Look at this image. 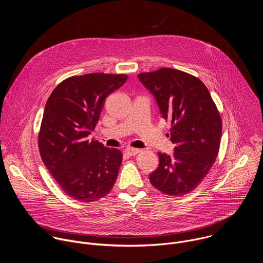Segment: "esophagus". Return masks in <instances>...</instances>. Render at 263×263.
<instances>
[{"mask_svg":"<svg viewBox=\"0 0 263 263\" xmlns=\"http://www.w3.org/2000/svg\"><path fill=\"white\" fill-rule=\"evenodd\" d=\"M139 152H140V149L139 148H135V147H127L125 149V153L130 155V156H134V155L138 154Z\"/></svg>","mask_w":263,"mask_h":263,"instance_id":"1","label":"esophagus"}]
</instances>
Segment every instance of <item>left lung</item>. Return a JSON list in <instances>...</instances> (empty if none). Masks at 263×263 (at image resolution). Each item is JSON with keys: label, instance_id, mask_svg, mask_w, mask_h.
I'll use <instances>...</instances> for the list:
<instances>
[{"label": "left lung", "instance_id": "left-lung-1", "mask_svg": "<svg viewBox=\"0 0 263 263\" xmlns=\"http://www.w3.org/2000/svg\"><path fill=\"white\" fill-rule=\"evenodd\" d=\"M160 114L172 124V156L159 153V166L149 181L161 193L178 197L190 194L203 181L218 154L221 119L205 84L185 71L162 67L138 73Z\"/></svg>", "mask_w": 263, "mask_h": 263}]
</instances>
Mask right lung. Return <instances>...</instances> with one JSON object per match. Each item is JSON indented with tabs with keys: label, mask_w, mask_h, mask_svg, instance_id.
Segmentation results:
<instances>
[{
	"label": "right lung",
	"mask_w": 263,
	"mask_h": 263,
	"mask_svg": "<svg viewBox=\"0 0 263 263\" xmlns=\"http://www.w3.org/2000/svg\"><path fill=\"white\" fill-rule=\"evenodd\" d=\"M127 79V74L104 72L72 76L59 83L47 101L40 153L61 190L73 200L98 201L117 181L123 153L87 136L98 124L106 98Z\"/></svg>",
	"instance_id": "right-lung-1"
}]
</instances>
